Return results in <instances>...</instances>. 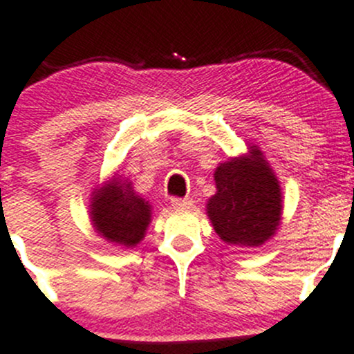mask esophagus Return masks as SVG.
Listing matches in <instances>:
<instances>
[{
	"instance_id": "obj_1",
	"label": "esophagus",
	"mask_w": 354,
	"mask_h": 354,
	"mask_svg": "<svg viewBox=\"0 0 354 354\" xmlns=\"http://www.w3.org/2000/svg\"><path fill=\"white\" fill-rule=\"evenodd\" d=\"M171 204H173L174 209H190L192 207V201L190 198H171Z\"/></svg>"
}]
</instances>
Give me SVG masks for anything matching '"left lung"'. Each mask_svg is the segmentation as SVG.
Returning <instances> with one entry per match:
<instances>
[{"label": "left lung", "instance_id": "obj_1", "mask_svg": "<svg viewBox=\"0 0 354 354\" xmlns=\"http://www.w3.org/2000/svg\"><path fill=\"white\" fill-rule=\"evenodd\" d=\"M216 194L207 202V216L223 242L259 247L275 235L282 219L279 180L261 150L219 164Z\"/></svg>", "mask_w": 354, "mask_h": 354}]
</instances>
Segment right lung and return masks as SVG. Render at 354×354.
<instances>
[{"label": "right lung", "mask_w": 354, "mask_h": 354, "mask_svg": "<svg viewBox=\"0 0 354 354\" xmlns=\"http://www.w3.org/2000/svg\"><path fill=\"white\" fill-rule=\"evenodd\" d=\"M90 216L95 230L109 242L135 247L145 236L152 212L149 202L133 190L131 181L115 176L93 194Z\"/></svg>", "instance_id": "add662e5"}]
</instances>
